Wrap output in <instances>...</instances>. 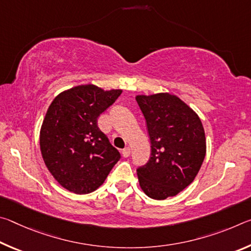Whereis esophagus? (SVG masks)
Masks as SVG:
<instances>
[{
	"instance_id": "obj_1",
	"label": "esophagus",
	"mask_w": 251,
	"mask_h": 251,
	"mask_svg": "<svg viewBox=\"0 0 251 251\" xmlns=\"http://www.w3.org/2000/svg\"><path fill=\"white\" fill-rule=\"evenodd\" d=\"M122 154L124 157H128L130 155V148L129 147H125L124 150L122 151Z\"/></svg>"
}]
</instances>
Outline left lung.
Segmentation results:
<instances>
[{
	"instance_id": "obj_1",
	"label": "left lung",
	"mask_w": 251,
	"mask_h": 251,
	"mask_svg": "<svg viewBox=\"0 0 251 251\" xmlns=\"http://www.w3.org/2000/svg\"><path fill=\"white\" fill-rule=\"evenodd\" d=\"M150 134L151 154L137 169L148 197L176 196L196 178L206 156V136L197 113L169 93L136 96Z\"/></svg>"
}]
</instances>
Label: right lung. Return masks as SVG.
I'll return each mask as SVG.
<instances>
[{
	"mask_svg": "<svg viewBox=\"0 0 251 251\" xmlns=\"http://www.w3.org/2000/svg\"><path fill=\"white\" fill-rule=\"evenodd\" d=\"M122 92L78 85L59 93L50 105L40 131L41 154L55 180L70 192H94L120 160L97 118Z\"/></svg>",
	"mask_w": 251,
	"mask_h": 251,
	"instance_id": "add662e5",
	"label": "right lung"
}]
</instances>
